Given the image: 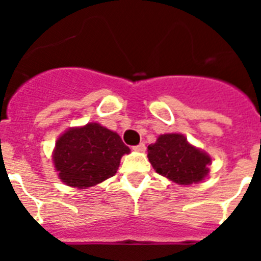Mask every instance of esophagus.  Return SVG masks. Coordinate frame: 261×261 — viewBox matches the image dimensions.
I'll use <instances>...</instances> for the list:
<instances>
[{"label":"esophagus","mask_w":261,"mask_h":261,"mask_svg":"<svg viewBox=\"0 0 261 261\" xmlns=\"http://www.w3.org/2000/svg\"><path fill=\"white\" fill-rule=\"evenodd\" d=\"M145 149H146V146H145V144H138L136 145V146H133V150L136 151H145Z\"/></svg>","instance_id":"34e87169"}]
</instances>
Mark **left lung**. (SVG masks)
<instances>
[{
	"mask_svg": "<svg viewBox=\"0 0 261 261\" xmlns=\"http://www.w3.org/2000/svg\"><path fill=\"white\" fill-rule=\"evenodd\" d=\"M147 158L159 175L180 186L199 183L206 177L212 158L179 133L161 135L147 146Z\"/></svg>",
	"mask_w": 261,
	"mask_h": 261,
	"instance_id": "obj_1",
	"label": "left lung"
}]
</instances>
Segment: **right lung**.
Wrapping results in <instances>:
<instances>
[{"instance_id":"1","label":"right lung","mask_w":261,"mask_h":261,"mask_svg":"<svg viewBox=\"0 0 261 261\" xmlns=\"http://www.w3.org/2000/svg\"><path fill=\"white\" fill-rule=\"evenodd\" d=\"M129 147L117 133L98 123L68 129L56 141L53 165L66 186L89 188L116 174Z\"/></svg>"}]
</instances>
